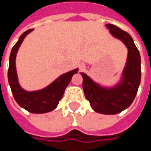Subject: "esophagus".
I'll use <instances>...</instances> for the list:
<instances>
[{
  "label": "esophagus",
  "instance_id": "1",
  "mask_svg": "<svg viewBox=\"0 0 151 151\" xmlns=\"http://www.w3.org/2000/svg\"><path fill=\"white\" fill-rule=\"evenodd\" d=\"M85 65L84 64H81L80 65H79V69H80V70H83L85 69Z\"/></svg>",
  "mask_w": 151,
  "mask_h": 151
}]
</instances>
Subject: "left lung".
Wrapping results in <instances>:
<instances>
[{"instance_id": "left-lung-1", "label": "left lung", "mask_w": 151, "mask_h": 151, "mask_svg": "<svg viewBox=\"0 0 151 151\" xmlns=\"http://www.w3.org/2000/svg\"><path fill=\"white\" fill-rule=\"evenodd\" d=\"M107 27L112 35L122 40L129 50L121 83L111 89L102 88L86 74H81L83 77L82 87L85 96L90 101L91 107L96 113L112 115L128 108L134 100L140 84L141 60L139 52L128 32L113 24H107Z\"/></svg>"}]
</instances>
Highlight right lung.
Here are the masks:
<instances>
[{
	"label": "right lung",
	"instance_id": "obj_1",
	"mask_svg": "<svg viewBox=\"0 0 151 151\" xmlns=\"http://www.w3.org/2000/svg\"><path fill=\"white\" fill-rule=\"evenodd\" d=\"M33 29H29L20 36L11 51L9 60L8 81L15 100L21 107L32 113H45L53 111L56 108L59 101L64 95L65 90L69 85L73 75L76 74L78 69L67 72L56 79L53 83L44 89L35 91H27L18 84L16 71V55L24 38Z\"/></svg>",
	"mask_w": 151,
	"mask_h": 151
}]
</instances>
